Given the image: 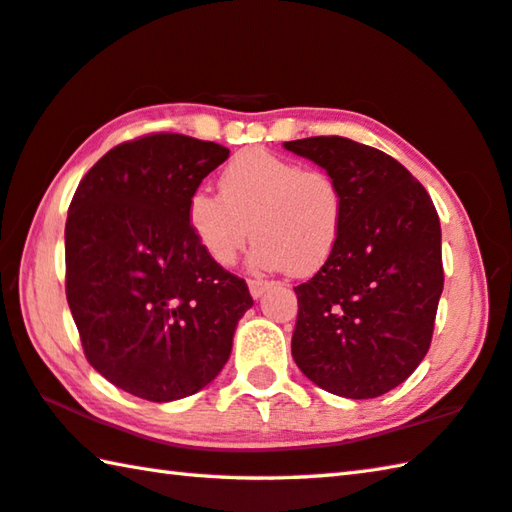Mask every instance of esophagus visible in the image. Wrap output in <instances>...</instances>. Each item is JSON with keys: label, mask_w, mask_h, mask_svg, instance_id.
<instances>
[{"label": "esophagus", "mask_w": 512, "mask_h": 512, "mask_svg": "<svg viewBox=\"0 0 512 512\" xmlns=\"http://www.w3.org/2000/svg\"><path fill=\"white\" fill-rule=\"evenodd\" d=\"M266 289H268V282H264V280H250L248 282V291H250V296H253L255 300L262 298V293Z\"/></svg>", "instance_id": "1"}]
</instances>
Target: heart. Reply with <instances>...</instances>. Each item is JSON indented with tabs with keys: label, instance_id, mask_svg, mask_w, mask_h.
Listing matches in <instances>:
<instances>
[{
	"label": "heart",
	"instance_id": "obj_1",
	"mask_svg": "<svg viewBox=\"0 0 512 512\" xmlns=\"http://www.w3.org/2000/svg\"><path fill=\"white\" fill-rule=\"evenodd\" d=\"M221 194L196 189L187 198V223L203 253L230 266L250 239L257 271L316 273L332 257L341 235L343 196L323 171L266 149L237 153L219 178Z\"/></svg>",
	"mask_w": 512,
	"mask_h": 512
}]
</instances>
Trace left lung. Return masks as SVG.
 Segmentation results:
<instances>
[{
    "mask_svg": "<svg viewBox=\"0 0 512 512\" xmlns=\"http://www.w3.org/2000/svg\"><path fill=\"white\" fill-rule=\"evenodd\" d=\"M284 149L307 158L343 196L341 235L325 266L296 287L291 354L327 393L370 400L427 354L443 293L440 221L400 162L345 137H305Z\"/></svg>",
    "mask_w": 512,
    "mask_h": 512,
    "instance_id": "left-lung-1",
    "label": "left lung"
}]
</instances>
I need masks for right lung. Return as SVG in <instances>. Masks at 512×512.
<instances>
[{
	"mask_svg": "<svg viewBox=\"0 0 512 512\" xmlns=\"http://www.w3.org/2000/svg\"><path fill=\"white\" fill-rule=\"evenodd\" d=\"M228 155L196 137L146 135L103 155L69 205L65 291L85 357L142 400L210 384L253 307L246 282L214 264L187 223V198Z\"/></svg>",
	"mask_w": 512,
	"mask_h": 512,
	"instance_id": "obj_1",
	"label": "right lung"
}]
</instances>
